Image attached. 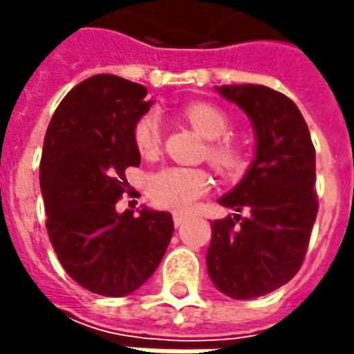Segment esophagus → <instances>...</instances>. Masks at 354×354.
<instances>
[{"mask_svg": "<svg viewBox=\"0 0 354 354\" xmlns=\"http://www.w3.org/2000/svg\"><path fill=\"white\" fill-rule=\"evenodd\" d=\"M189 218V214H185V212H173V223L175 226H181Z\"/></svg>", "mask_w": 354, "mask_h": 354, "instance_id": "34e87169", "label": "esophagus"}]
</instances>
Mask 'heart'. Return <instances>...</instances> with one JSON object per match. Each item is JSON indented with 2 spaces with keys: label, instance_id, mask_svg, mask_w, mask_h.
Segmentation results:
<instances>
[{
  "label": "heart",
  "instance_id": "obj_1",
  "mask_svg": "<svg viewBox=\"0 0 354 354\" xmlns=\"http://www.w3.org/2000/svg\"><path fill=\"white\" fill-rule=\"evenodd\" d=\"M183 116L201 136L211 140L207 161L225 177H240L246 171V151L228 138L230 120L225 112L209 102H193L183 108ZM136 149L143 157H156L161 149V120L156 112H145L131 129ZM211 189V175L201 167H165L147 177V195L157 207L187 211L198 197Z\"/></svg>",
  "mask_w": 354,
  "mask_h": 354
}]
</instances>
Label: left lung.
<instances>
[{
	"label": "left lung",
	"mask_w": 354,
	"mask_h": 354,
	"mask_svg": "<svg viewBox=\"0 0 354 354\" xmlns=\"http://www.w3.org/2000/svg\"><path fill=\"white\" fill-rule=\"evenodd\" d=\"M256 129V159L218 203L234 214L212 223L207 268L216 290L252 299L278 290L299 272L317 216L315 147L297 106L262 84L221 86Z\"/></svg>",
	"instance_id": "obj_1"
}]
</instances>
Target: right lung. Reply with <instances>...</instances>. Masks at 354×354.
I'll return each instance as SVG.
<instances>
[{
    "mask_svg": "<svg viewBox=\"0 0 354 354\" xmlns=\"http://www.w3.org/2000/svg\"><path fill=\"white\" fill-rule=\"evenodd\" d=\"M145 96V86L126 78L90 76L62 98L43 143L48 240L78 286L108 297L143 286L173 236L169 212H116L129 191L126 169L140 165L131 129L149 110Z\"/></svg>",
    "mask_w": 354,
    "mask_h": 354,
    "instance_id": "add662e5",
    "label": "right lung"
}]
</instances>
